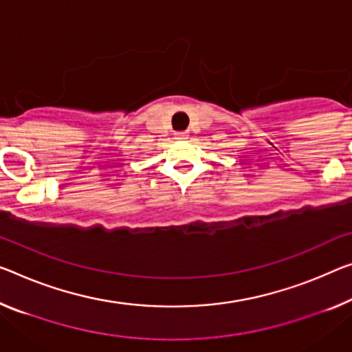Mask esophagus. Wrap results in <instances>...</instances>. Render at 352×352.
Masks as SVG:
<instances>
[{"label": "esophagus", "instance_id": "esophagus-1", "mask_svg": "<svg viewBox=\"0 0 352 352\" xmlns=\"http://www.w3.org/2000/svg\"><path fill=\"white\" fill-rule=\"evenodd\" d=\"M187 137H188L187 132H177L176 133V138L177 140H187Z\"/></svg>", "mask_w": 352, "mask_h": 352}]
</instances>
